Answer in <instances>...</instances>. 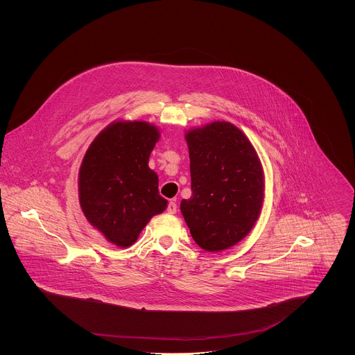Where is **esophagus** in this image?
Here are the masks:
<instances>
[{
	"instance_id": "obj_1",
	"label": "esophagus",
	"mask_w": 355,
	"mask_h": 355,
	"mask_svg": "<svg viewBox=\"0 0 355 355\" xmlns=\"http://www.w3.org/2000/svg\"><path fill=\"white\" fill-rule=\"evenodd\" d=\"M166 210H168L169 214H175V213H177V203L171 201V202H169V205H168V209H166Z\"/></svg>"
}]
</instances>
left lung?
<instances>
[{
  "label": "left lung",
  "mask_w": 355,
  "mask_h": 355,
  "mask_svg": "<svg viewBox=\"0 0 355 355\" xmlns=\"http://www.w3.org/2000/svg\"><path fill=\"white\" fill-rule=\"evenodd\" d=\"M191 197L181 213L196 243L218 253L248 236L265 200V174L250 139L226 121L185 133Z\"/></svg>",
  "instance_id": "left-lung-1"
}]
</instances>
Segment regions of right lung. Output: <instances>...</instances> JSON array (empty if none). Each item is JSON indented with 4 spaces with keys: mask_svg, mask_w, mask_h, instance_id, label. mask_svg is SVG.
<instances>
[{
    "mask_svg": "<svg viewBox=\"0 0 355 355\" xmlns=\"http://www.w3.org/2000/svg\"><path fill=\"white\" fill-rule=\"evenodd\" d=\"M159 129L146 121L109 123L85 153L78 197L87 222L110 243L129 248L154 216L168 207L149 157Z\"/></svg>",
    "mask_w": 355,
    "mask_h": 355,
    "instance_id": "add662e5",
    "label": "right lung"
}]
</instances>
